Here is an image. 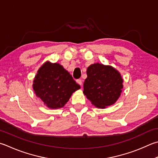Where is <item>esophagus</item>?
<instances>
[{
	"instance_id": "obj_1",
	"label": "esophagus",
	"mask_w": 158,
	"mask_h": 158,
	"mask_svg": "<svg viewBox=\"0 0 158 158\" xmlns=\"http://www.w3.org/2000/svg\"><path fill=\"white\" fill-rule=\"evenodd\" d=\"M77 84H79L80 85H82V80L81 79H77Z\"/></svg>"
}]
</instances>
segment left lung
I'll list each match as a JSON object with an SVG mask.
<instances>
[{
	"label": "left lung",
	"instance_id": "1",
	"mask_svg": "<svg viewBox=\"0 0 158 158\" xmlns=\"http://www.w3.org/2000/svg\"><path fill=\"white\" fill-rule=\"evenodd\" d=\"M86 73L83 93L91 104L102 109L114 104L122 93L124 80L119 72L111 65L96 63L89 65Z\"/></svg>",
	"mask_w": 158,
	"mask_h": 158
}]
</instances>
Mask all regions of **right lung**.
I'll return each mask as SVG.
<instances>
[{
  "instance_id": "obj_1",
  "label": "right lung",
  "mask_w": 158,
  "mask_h": 158,
  "mask_svg": "<svg viewBox=\"0 0 158 158\" xmlns=\"http://www.w3.org/2000/svg\"><path fill=\"white\" fill-rule=\"evenodd\" d=\"M32 88L36 95L50 109L64 107L73 93L81 88L61 65L49 61L37 71Z\"/></svg>"
}]
</instances>
